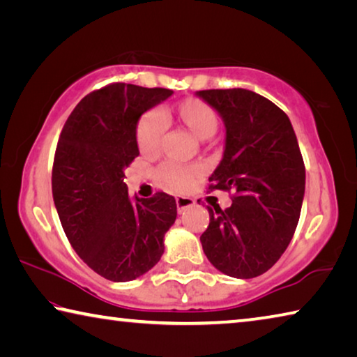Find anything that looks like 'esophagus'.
Listing matches in <instances>:
<instances>
[{
    "label": "esophagus",
    "mask_w": 357,
    "mask_h": 357,
    "mask_svg": "<svg viewBox=\"0 0 357 357\" xmlns=\"http://www.w3.org/2000/svg\"><path fill=\"white\" fill-rule=\"evenodd\" d=\"M195 204V200L190 197H176V206H178V213H184L185 209L192 208Z\"/></svg>",
    "instance_id": "obj_1"
}]
</instances>
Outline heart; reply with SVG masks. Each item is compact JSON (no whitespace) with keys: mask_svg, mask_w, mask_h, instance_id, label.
<instances>
[{"mask_svg":"<svg viewBox=\"0 0 357 357\" xmlns=\"http://www.w3.org/2000/svg\"><path fill=\"white\" fill-rule=\"evenodd\" d=\"M178 119L200 140L211 138L217 130V116L213 108L203 100L185 99L174 108ZM167 129V113L151 110L144 113L137 124V144L143 154H154ZM198 173L197 168L168 162L159 170L162 184L168 189L183 192Z\"/></svg>","mask_w":357,"mask_h":357,"instance_id":"b5f03b06","label":"heart"}]
</instances>
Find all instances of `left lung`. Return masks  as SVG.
Listing matches in <instances>:
<instances>
[{"instance_id":"1","label":"left lung","mask_w":357,"mask_h":357,"mask_svg":"<svg viewBox=\"0 0 357 357\" xmlns=\"http://www.w3.org/2000/svg\"><path fill=\"white\" fill-rule=\"evenodd\" d=\"M195 94L225 126L223 155L209 189L236 192L229 208H208L203 252L220 273L253 279L277 263L298 227L305 192L298 138L285 112L249 89Z\"/></svg>"}]
</instances>
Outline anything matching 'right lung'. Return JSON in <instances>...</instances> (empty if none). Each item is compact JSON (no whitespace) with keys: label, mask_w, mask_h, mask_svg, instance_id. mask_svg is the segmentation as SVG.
Here are the masks:
<instances>
[{"label":"right lung","mask_w":357,"mask_h":357,"mask_svg":"<svg viewBox=\"0 0 357 357\" xmlns=\"http://www.w3.org/2000/svg\"><path fill=\"white\" fill-rule=\"evenodd\" d=\"M172 94L108 84L78 102L59 135L52 173L59 220L77 255L112 282L134 280L154 268L176 220L172 195L130 198L124 184V170L140 154L138 121Z\"/></svg>","instance_id":"add662e5"}]
</instances>
